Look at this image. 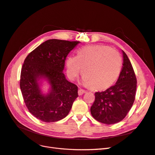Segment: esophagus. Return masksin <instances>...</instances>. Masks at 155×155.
I'll list each match as a JSON object with an SVG mask.
<instances>
[{
	"label": "esophagus",
	"instance_id": "1",
	"mask_svg": "<svg viewBox=\"0 0 155 155\" xmlns=\"http://www.w3.org/2000/svg\"><path fill=\"white\" fill-rule=\"evenodd\" d=\"M86 92V91L85 90H83V89H79V90L78 91V94L79 96H81L82 94H85Z\"/></svg>",
	"mask_w": 155,
	"mask_h": 155
}]
</instances>
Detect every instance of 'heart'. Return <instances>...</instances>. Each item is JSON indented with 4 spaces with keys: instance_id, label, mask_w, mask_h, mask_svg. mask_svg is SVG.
Here are the masks:
<instances>
[{
    "instance_id": "1",
    "label": "heart",
    "mask_w": 155,
    "mask_h": 155,
    "mask_svg": "<svg viewBox=\"0 0 155 155\" xmlns=\"http://www.w3.org/2000/svg\"><path fill=\"white\" fill-rule=\"evenodd\" d=\"M121 66L118 51L105 45L85 46L77 56L70 55L66 61L67 73L71 80L77 78L82 68V83L97 90L111 86L118 79Z\"/></svg>"
}]
</instances>
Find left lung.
<instances>
[{
    "label": "left lung",
    "instance_id": "8db88e82",
    "mask_svg": "<svg viewBox=\"0 0 155 155\" xmlns=\"http://www.w3.org/2000/svg\"><path fill=\"white\" fill-rule=\"evenodd\" d=\"M123 67L114 85L95 93L91 107L93 118L105 124H114L122 120L133 106L137 90V78L127 55L122 50Z\"/></svg>",
    "mask_w": 155,
    "mask_h": 155
}]
</instances>
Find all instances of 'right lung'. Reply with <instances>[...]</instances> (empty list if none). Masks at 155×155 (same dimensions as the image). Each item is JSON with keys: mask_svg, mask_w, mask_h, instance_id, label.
<instances>
[{"mask_svg": "<svg viewBox=\"0 0 155 155\" xmlns=\"http://www.w3.org/2000/svg\"><path fill=\"white\" fill-rule=\"evenodd\" d=\"M79 41L49 39L30 53L21 74L20 87L25 104L31 114L45 122L63 119L78 97V87L63 73L67 56ZM50 86L41 91V81Z\"/></svg>", "mask_w": 155, "mask_h": 155, "instance_id": "obj_1", "label": "right lung"}]
</instances>
